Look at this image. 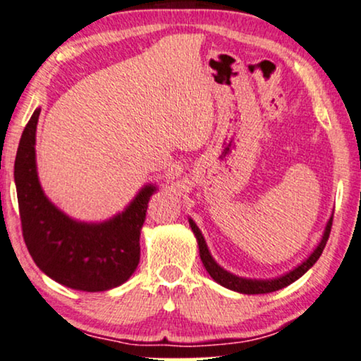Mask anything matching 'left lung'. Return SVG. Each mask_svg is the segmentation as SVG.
<instances>
[{"label":"left lung","instance_id":"1","mask_svg":"<svg viewBox=\"0 0 361 361\" xmlns=\"http://www.w3.org/2000/svg\"><path fill=\"white\" fill-rule=\"evenodd\" d=\"M332 221H334V216L331 217V221L327 222V227H326V232H324V237L321 243H319V247L316 250L312 252V255L307 258L306 262H302L301 265L298 268H294L293 271H289L288 275H284L281 278H276V280H243V278H238V276H233L231 273H227L226 270H222V268L217 265V263L212 260L209 250H207V245L204 242V237H202V233L197 229L195 222L190 219V226L192 232H195V235L197 238V245H200V257L202 260V265L209 273L211 278L214 281H217L219 284H222L224 288H229L232 291H237V293H243V294H265V293H273V291H278V289H281L284 286H288V284H291L293 281H296L298 278H301L304 273H306L309 268H311L314 263L319 260V257H321V253L324 250V247H326V243L329 240V235H331V229H332Z\"/></svg>","mask_w":361,"mask_h":361}]
</instances>
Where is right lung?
<instances>
[{
	"label": "right lung",
	"mask_w": 361,
	"mask_h": 361,
	"mask_svg": "<svg viewBox=\"0 0 361 361\" xmlns=\"http://www.w3.org/2000/svg\"><path fill=\"white\" fill-rule=\"evenodd\" d=\"M40 109L19 140L14 181L26 247L40 270L63 286L106 291L129 280L140 258L139 237L155 186H145L123 214L103 224H81L44 196L35 171V128Z\"/></svg>",
	"instance_id": "obj_1"
}]
</instances>
